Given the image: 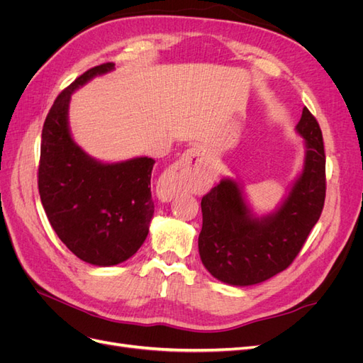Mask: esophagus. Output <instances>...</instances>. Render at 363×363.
I'll return each mask as SVG.
<instances>
[{
	"label": "esophagus",
	"mask_w": 363,
	"mask_h": 363,
	"mask_svg": "<svg viewBox=\"0 0 363 363\" xmlns=\"http://www.w3.org/2000/svg\"><path fill=\"white\" fill-rule=\"evenodd\" d=\"M203 159L204 152L200 147H194L183 152V156L174 163L167 175V189L169 195L203 188L207 182Z\"/></svg>",
	"instance_id": "esophagus-1"
}]
</instances>
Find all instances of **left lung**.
<instances>
[{
    "mask_svg": "<svg viewBox=\"0 0 363 363\" xmlns=\"http://www.w3.org/2000/svg\"><path fill=\"white\" fill-rule=\"evenodd\" d=\"M304 139L301 174L276 212L256 216L242 186L223 179L201 200L200 257L219 281L250 286L286 269L321 216L325 200V155L320 124L304 107L295 127Z\"/></svg>",
    "mask_w": 363,
    "mask_h": 363,
    "instance_id": "left-lung-1",
    "label": "left lung"
}]
</instances>
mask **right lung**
Here are the masks:
<instances>
[{
	"instance_id": "add662e5",
	"label": "right lung",
	"mask_w": 363,
	"mask_h": 363,
	"mask_svg": "<svg viewBox=\"0 0 363 363\" xmlns=\"http://www.w3.org/2000/svg\"><path fill=\"white\" fill-rule=\"evenodd\" d=\"M113 68L115 63H103L86 71L59 94L43 123L38 172L40 201L54 232L95 267H113L133 256L155 213L150 188L155 160L103 163L86 155L69 131L74 91Z\"/></svg>"
}]
</instances>
